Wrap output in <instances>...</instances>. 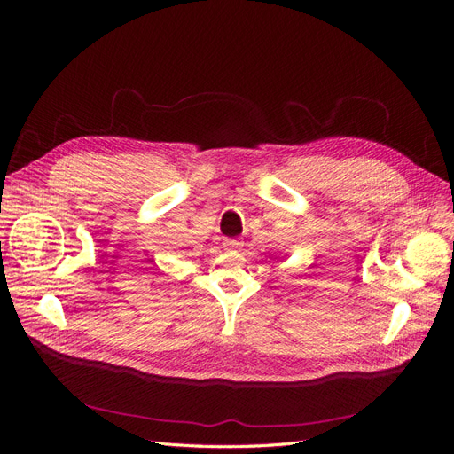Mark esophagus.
<instances>
[{"mask_svg": "<svg viewBox=\"0 0 454 454\" xmlns=\"http://www.w3.org/2000/svg\"><path fill=\"white\" fill-rule=\"evenodd\" d=\"M224 250H228V252H239L241 248H243V241L241 239H224Z\"/></svg>", "mask_w": 454, "mask_h": 454, "instance_id": "obj_1", "label": "esophagus"}]
</instances>
